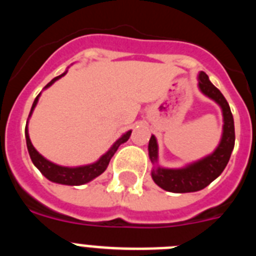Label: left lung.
<instances>
[{"label": "left lung", "mask_w": 256, "mask_h": 256, "mask_svg": "<svg viewBox=\"0 0 256 256\" xmlns=\"http://www.w3.org/2000/svg\"><path fill=\"white\" fill-rule=\"evenodd\" d=\"M198 88L204 94L219 104L223 112V136L220 144L212 155L198 160L182 169H165L155 166L151 172L154 182L162 190L169 192H196L209 186L212 180L218 178L227 166L230 154L234 148V123L230 105L224 96L216 86L209 80V76L201 72L198 76ZM148 156L152 164L158 160V144L155 136H151L148 142Z\"/></svg>", "instance_id": "obj_1"}]
</instances>
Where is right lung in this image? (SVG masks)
Returning a JSON list of instances; mask_svg holds the SVG:
<instances>
[{
  "mask_svg": "<svg viewBox=\"0 0 256 256\" xmlns=\"http://www.w3.org/2000/svg\"><path fill=\"white\" fill-rule=\"evenodd\" d=\"M65 74H66V72H65L64 74H61V76L52 79L51 82H50L44 88L50 87L52 83H55L58 79H60L61 76H65ZM38 97H40V94L36 97L34 102H33V105H32L29 116H30L33 110H34L36 105H37ZM130 133H132V130H128L126 134L122 136L118 140V141L112 144V148H110L105 155L101 156L98 162H94V164L84 165V166H78V168H66V166H60V165H56L54 164V162H48L47 159H44V156L40 155V154L33 148L30 138H29L28 128H26V148H28V152H29V156H30L32 162H33V164L40 169V173L44 174L47 180H50L51 182L61 183V184H68V186H79V184H84V183L90 182V180H92L94 178L98 177L100 174H102L106 170V168H108V162H110V159L112 158V155L116 152L118 148H119L122 144H124V142H126L128 140H130Z\"/></svg>",
  "mask_w": 256,
  "mask_h": 256,
  "instance_id": "add662e5",
  "label": "right lung"
}]
</instances>
